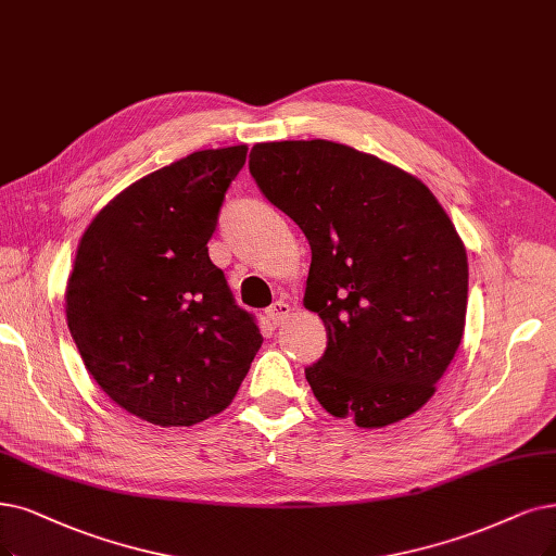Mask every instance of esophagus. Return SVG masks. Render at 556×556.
I'll use <instances>...</instances> for the list:
<instances>
[{
  "label": "esophagus",
  "instance_id": "34e87169",
  "mask_svg": "<svg viewBox=\"0 0 556 556\" xmlns=\"http://www.w3.org/2000/svg\"><path fill=\"white\" fill-rule=\"evenodd\" d=\"M289 316H291V304L283 302V300L275 302L270 309H267V318H270L275 325H281Z\"/></svg>",
  "mask_w": 556,
  "mask_h": 556
}]
</instances>
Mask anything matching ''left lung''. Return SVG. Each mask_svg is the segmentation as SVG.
<instances>
[{"instance_id": "obj_1", "label": "left lung", "mask_w": 556, "mask_h": 556, "mask_svg": "<svg viewBox=\"0 0 556 556\" xmlns=\"http://www.w3.org/2000/svg\"><path fill=\"white\" fill-rule=\"evenodd\" d=\"M250 172L312 244L318 403L359 428L415 415L465 332L467 252L442 203L396 164L327 139L256 143Z\"/></svg>"}]
</instances>
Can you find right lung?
Segmentation results:
<instances>
[{"mask_svg": "<svg viewBox=\"0 0 556 556\" xmlns=\"http://www.w3.org/2000/svg\"><path fill=\"white\" fill-rule=\"evenodd\" d=\"M247 143L194 151L118 192L85 229L66 318L87 371L155 426H194L229 407L263 337L208 256Z\"/></svg>", "mask_w": 556, "mask_h": 556, "instance_id": "1", "label": "right lung"}]
</instances>
